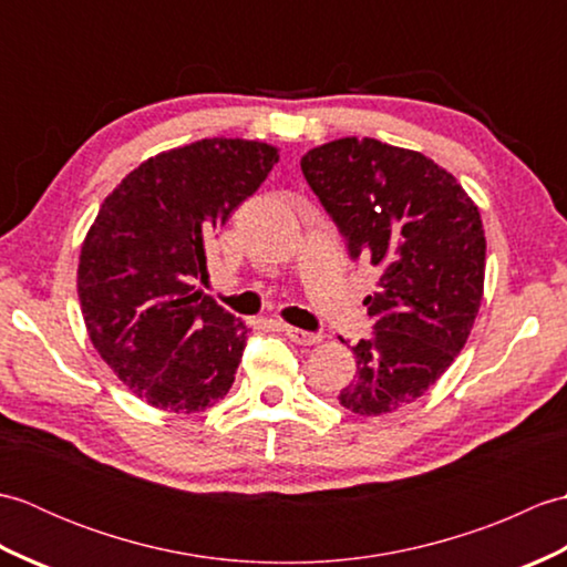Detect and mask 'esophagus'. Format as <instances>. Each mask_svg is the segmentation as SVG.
I'll return each instance as SVG.
<instances>
[{
	"mask_svg": "<svg viewBox=\"0 0 567 567\" xmlns=\"http://www.w3.org/2000/svg\"><path fill=\"white\" fill-rule=\"evenodd\" d=\"M287 333V339L299 343V346H315L321 341V333L317 331H302V329H295V327H285L282 329Z\"/></svg>",
	"mask_w": 567,
	"mask_h": 567,
	"instance_id": "34e87169",
	"label": "esophagus"
}]
</instances>
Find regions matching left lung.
Masks as SVG:
<instances>
[{"label":"left lung","instance_id":"left-lung-1","mask_svg":"<svg viewBox=\"0 0 567 567\" xmlns=\"http://www.w3.org/2000/svg\"><path fill=\"white\" fill-rule=\"evenodd\" d=\"M302 173L351 260L380 268L363 302L372 336L353 346L358 370L339 402L360 416L394 412L451 368L473 329L487 250L480 212L426 155L375 138L323 143Z\"/></svg>","mask_w":567,"mask_h":567}]
</instances>
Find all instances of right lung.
<instances>
[{
	"label": "right lung",
	"instance_id": "1",
	"mask_svg": "<svg viewBox=\"0 0 567 567\" xmlns=\"http://www.w3.org/2000/svg\"><path fill=\"white\" fill-rule=\"evenodd\" d=\"M277 161L268 143L204 138L141 163L104 199L80 252V307L104 363L148 404L195 414L231 390L248 327L195 280L212 234Z\"/></svg>",
	"mask_w": 567,
	"mask_h": 567
}]
</instances>
